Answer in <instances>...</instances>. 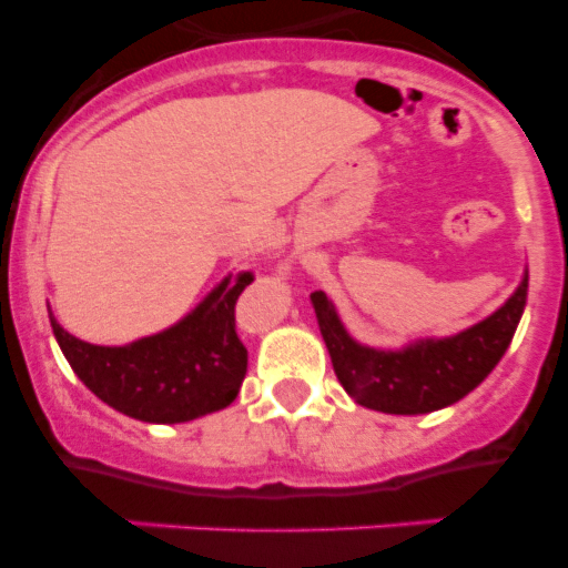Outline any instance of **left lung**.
Returning <instances> with one entry per match:
<instances>
[{
  "label": "left lung",
  "mask_w": 568,
  "mask_h": 568,
  "mask_svg": "<svg viewBox=\"0 0 568 568\" xmlns=\"http://www.w3.org/2000/svg\"><path fill=\"white\" fill-rule=\"evenodd\" d=\"M529 273L484 321L444 338H415L398 349L361 344L344 327L327 293H313L321 338L335 375L355 404L386 415H426L469 395L509 349L526 307Z\"/></svg>",
  "instance_id": "8db88e82"
}]
</instances>
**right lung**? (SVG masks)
<instances>
[{
	"label": "right lung",
	"mask_w": 568,
	"mask_h": 568,
	"mask_svg": "<svg viewBox=\"0 0 568 568\" xmlns=\"http://www.w3.org/2000/svg\"><path fill=\"white\" fill-rule=\"evenodd\" d=\"M253 275H224L184 318L168 329L99 346L70 335L50 313L73 373L115 413L144 424H184L235 400L247 375V349L235 335L233 307Z\"/></svg>",
	"instance_id": "right-lung-1"
}]
</instances>
